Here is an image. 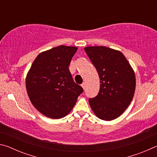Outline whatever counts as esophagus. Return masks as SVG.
Masks as SVG:
<instances>
[{
  "mask_svg": "<svg viewBox=\"0 0 157 157\" xmlns=\"http://www.w3.org/2000/svg\"><path fill=\"white\" fill-rule=\"evenodd\" d=\"M81 86H82V88L84 89H85V86H86V83H85V82H83V83L81 84Z\"/></svg>",
  "mask_w": 157,
  "mask_h": 157,
  "instance_id": "esophagus-1",
  "label": "esophagus"
}]
</instances>
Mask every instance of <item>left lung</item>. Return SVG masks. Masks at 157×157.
<instances>
[{
    "instance_id": "8db88e82",
    "label": "left lung",
    "mask_w": 157,
    "mask_h": 157,
    "mask_svg": "<svg viewBox=\"0 0 157 157\" xmlns=\"http://www.w3.org/2000/svg\"><path fill=\"white\" fill-rule=\"evenodd\" d=\"M84 50L100 78L97 96L89 100L95 115L109 121L129 107L136 89L134 69L121 51L105 46H87Z\"/></svg>"
}]
</instances>
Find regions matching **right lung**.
Segmentation results:
<instances>
[{"label": "right lung", "mask_w": 157, "mask_h": 157, "mask_svg": "<svg viewBox=\"0 0 157 157\" xmlns=\"http://www.w3.org/2000/svg\"><path fill=\"white\" fill-rule=\"evenodd\" d=\"M78 47L61 45L39 53L25 78L32 104L44 116L63 118L71 112L83 89L75 84L68 66Z\"/></svg>", "instance_id": "right-lung-1"}]
</instances>
